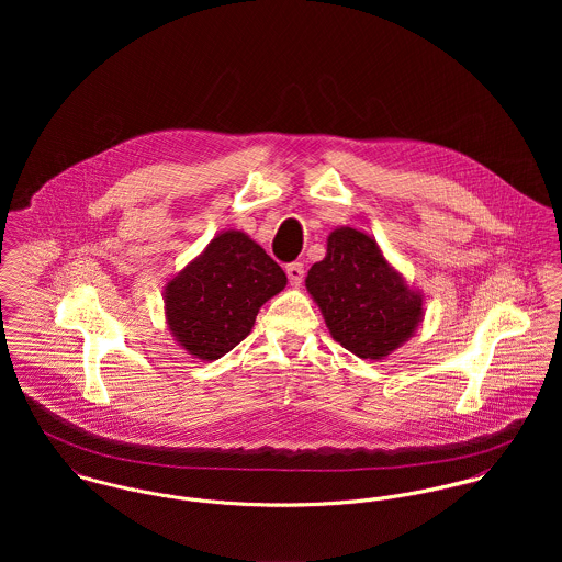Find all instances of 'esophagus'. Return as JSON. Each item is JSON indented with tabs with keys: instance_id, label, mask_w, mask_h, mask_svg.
I'll return each instance as SVG.
<instances>
[{
	"instance_id": "1",
	"label": "esophagus",
	"mask_w": 562,
	"mask_h": 562,
	"mask_svg": "<svg viewBox=\"0 0 562 562\" xmlns=\"http://www.w3.org/2000/svg\"><path fill=\"white\" fill-rule=\"evenodd\" d=\"M285 272H288V279H290V283H292V285H301V283H303L305 268H303V263H301V261L290 263V266L285 268Z\"/></svg>"
}]
</instances>
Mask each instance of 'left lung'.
<instances>
[{
  "label": "left lung",
  "instance_id": "1",
  "mask_svg": "<svg viewBox=\"0 0 562 562\" xmlns=\"http://www.w3.org/2000/svg\"><path fill=\"white\" fill-rule=\"evenodd\" d=\"M305 285L333 339L361 359H385L424 318V294L404 281L372 236L352 227L328 234L326 255Z\"/></svg>",
  "mask_w": 562,
  "mask_h": 562
}]
</instances>
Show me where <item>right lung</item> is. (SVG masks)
Returning <instances> with one entry per match:
<instances>
[{"instance_id":"obj_1","label":"right lung","mask_w":562,"mask_h":562,"mask_svg":"<svg viewBox=\"0 0 562 562\" xmlns=\"http://www.w3.org/2000/svg\"><path fill=\"white\" fill-rule=\"evenodd\" d=\"M288 285L281 266L244 232L214 236L164 288V314L188 355L214 361L250 333L257 312Z\"/></svg>"}]
</instances>
